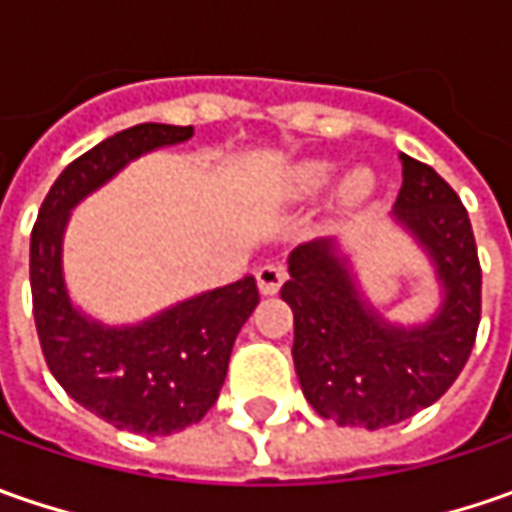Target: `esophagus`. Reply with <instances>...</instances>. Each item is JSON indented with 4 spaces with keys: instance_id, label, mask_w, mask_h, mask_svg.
Instances as JSON below:
<instances>
[{
    "instance_id": "1",
    "label": "esophagus",
    "mask_w": 512,
    "mask_h": 512,
    "mask_svg": "<svg viewBox=\"0 0 512 512\" xmlns=\"http://www.w3.org/2000/svg\"><path fill=\"white\" fill-rule=\"evenodd\" d=\"M285 279L287 270L282 265H262L256 270V282H259V290H262L265 296L279 293V287L285 285Z\"/></svg>"
}]
</instances>
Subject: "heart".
I'll return each instance as SVG.
<instances>
[{"instance_id": "b5f03b06", "label": "heart", "mask_w": 512, "mask_h": 512, "mask_svg": "<svg viewBox=\"0 0 512 512\" xmlns=\"http://www.w3.org/2000/svg\"><path fill=\"white\" fill-rule=\"evenodd\" d=\"M330 179H333V165L330 162H305V165H299V168L290 173V193L293 196H316V193H322L327 185H330ZM370 176L367 173H356V176H350L342 187V196L344 202H359L362 196H367V190H370Z\"/></svg>"}]
</instances>
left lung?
I'll use <instances>...</instances> for the list:
<instances>
[{"instance_id":"left-lung-1","label":"left lung","mask_w":512,"mask_h":512,"mask_svg":"<svg viewBox=\"0 0 512 512\" xmlns=\"http://www.w3.org/2000/svg\"><path fill=\"white\" fill-rule=\"evenodd\" d=\"M396 216L436 262L444 299L422 327H393L359 299L333 242L296 247L282 299L293 310V364L310 407L342 427L379 430L442 399L482 319V265L470 216L430 165L402 153Z\"/></svg>"}]
</instances>
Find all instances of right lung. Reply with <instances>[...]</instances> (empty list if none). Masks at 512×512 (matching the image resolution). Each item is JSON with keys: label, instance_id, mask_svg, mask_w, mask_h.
Returning a JSON list of instances; mask_svg holds the SVG:
<instances>
[{"label": "right lung", "instance_id": "obj_1", "mask_svg": "<svg viewBox=\"0 0 512 512\" xmlns=\"http://www.w3.org/2000/svg\"><path fill=\"white\" fill-rule=\"evenodd\" d=\"M190 136L193 128L148 122L99 142L59 173L30 233L33 319L53 379L99 419L145 436L185 430L216 404L233 342L259 305L256 279L187 299L139 327H102L70 305L62 233L70 207L130 159Z\"/></svg>", "mask_w": 512, "mask_h": 512}]
</instances>
